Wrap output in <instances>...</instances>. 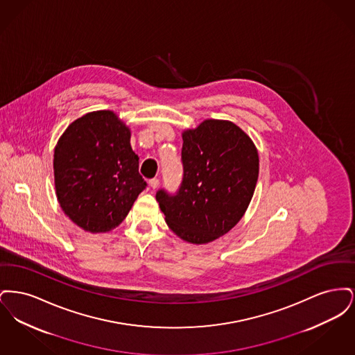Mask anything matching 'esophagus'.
Segmentation results:
<instances>
[{
    "label": "esophagus",
    "mask_w": 355,
    "mask_h": 355,
    "mask_svg": "<svg viewBox=\"0 0 355 355\" xmlns=\"http://www.w3.org/2000/svg\"><path fill=\"white\" fill-rule=\"evenodd\" d=\"M159 185V181L157 180V178H152V180H149V186L152 187L153 190L154 189H157V186Z\"/></svg>",
    "instance_id": "1"
}]
</instances>
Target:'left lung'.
<instances>
[{
  "label": "left lung",
  "instance_id": "obj_1",
  "mask_svg": "<svg viewBox=\"0 0 355 355\" xmlns=\"http://www.w3.org/2000/svg\"><path fill=\"white\" fill-rule=\"evenodd\" d=\"M184 180L177 196L159 190L170 230L185 242L205 245L229 233L253 198L259 171L252 138L227 119H205L182 132Z\"/></svg>",
  "mask_w": 355,
  "mask_h": 355
}]
</instances>
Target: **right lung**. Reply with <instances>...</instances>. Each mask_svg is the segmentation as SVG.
I'll return each instance as SVG.
<instances>
[{"label":"right lung","mask_w":355,"mask_h":355,"mask_svg":"<svg viewBox=\"0 0 355 355\" xmlns=\"http://www.w3.org/2000/svg\"><path fill=\"white\" fill-rule=\"evenodd\" d=\"M130 128L112 110L73 121L54 148L53 170L62 211L89 233L116 229L146 187L130 146Z\"/></svg>","instance_id":"1"}]
</instances>
